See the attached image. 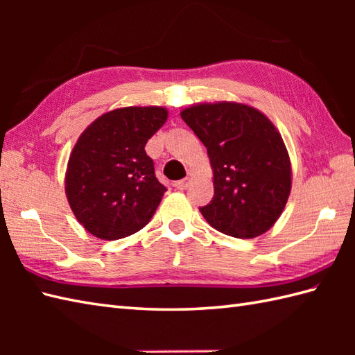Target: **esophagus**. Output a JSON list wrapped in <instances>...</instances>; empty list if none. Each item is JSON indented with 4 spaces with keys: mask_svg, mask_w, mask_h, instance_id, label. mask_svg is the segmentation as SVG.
Returning <instances> with one entry per match:
<instances>
[{
    "mask_svg": "<svg viewBox=\"0 0 355 355\" xmlns=\"http://www.w3.org/2000/svg\"><path fill=\"white\" fill-rule=\"evenodd\" d=\"M191 182H192L191 178H184V180H180V182H175V184H173V186H175L178 191H184V189H187V187H189Z\"/></svg>",
    "mask_w": 355,
    "mask_h": 355,
    "instance_id": "1",
    "label": "esophagus"
}]
</instances>
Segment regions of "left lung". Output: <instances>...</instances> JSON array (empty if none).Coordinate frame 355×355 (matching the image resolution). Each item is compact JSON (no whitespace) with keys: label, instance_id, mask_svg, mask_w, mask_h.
<instances>
[{"label":"left lung","instance_id":"8db88e82","mask_svg":"<svg viewBox=\"0 0 355 355\" xmlns=\"http://www.w3.org/2000/svg\"><path fill=\"white\" fill-rule=\"evenodd\" d=\"M207 148L215 193L200 207L206 221L233 238L266 233L281 216L291 189V166L270 120L241 103H207L182 111Z\"/></svg>","mask_w":355,"mask_h":355}]
</instances>
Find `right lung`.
Returning <instances> with one entry per match:
<instances>
[{
    "instance_id": "right-lung-1",
    "label": "right lung",
    "mask_w": 355,
    "mask_h": 355,
    "mask_svg": "<svg viewBox=\"0 0 355 355\" xmlns=\"http://www.w3.org/2000/svg\"><path fill=\"white\" fill-rule=\"evenodd\" d=\"M166 119L164 108H120L82 132L69 160L65 192L74 216L92 235L114 241L150 221L166 187L145 146Z\"/></svg>"
}]
</instances>
